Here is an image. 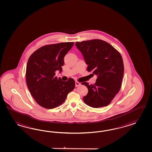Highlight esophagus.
<instances>
[{"mask_svg": "<svg viewBox=\"0 0 152 152\" xmlns=\"http://www.w3.org/2000/svg\"><path fill=\"white\" fill-rule=\"evenodd\" d=\"M80 85V83H79V82H77V81L75 82V87H78Z\"/></svg>", "mask_w": 152, "mask_h": 152, "instance_id": "34e87169", "label": "esophagus"}]
</instances>
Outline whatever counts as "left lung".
<instances>
[{"label": "left lung", "instance_id": "8db88e82", "mask_svg": "<svg viewBox=\"0 0 152 152\" xmlns=\"http://www.w3.org/2000/svg\"><path fill=\"white\" fill-rule=\"evenodd\" d=\"M75 46L88 65L87 71L97 76L94 84L82 83L88 90L83 101L95 108L108 105L122 85L124 65L121 55L112 45L100 39L77 42Z\"/></svg>", "mask_w": 152, "mask_h": 152}]
</instances>
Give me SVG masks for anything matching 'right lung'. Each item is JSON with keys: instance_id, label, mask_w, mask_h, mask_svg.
Returning <instances> with one entry per match:
<instances>
[{"instance_id": "add662e5", "label": "right lung", "mask_w": 152, "mask_h": 152, "mask_svg": "<svg viewBox=\"0 0 152 152\" xmlns=\"http://www.w3.org/2000/svg\"><path fill=\"white\" fill-rule=\"evenodd\" d=\"M74 42L43 46L30 56L26 70V84L30 92L40 106L46 109L57 107L66 100L75 88V81L64 82L55 77V72H62L64 57Z\"/></svg>"}]
</instances>
